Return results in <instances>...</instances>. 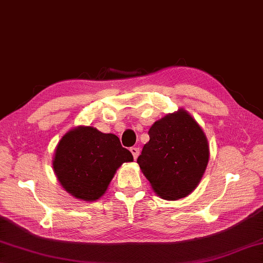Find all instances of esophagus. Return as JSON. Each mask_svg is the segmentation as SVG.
<instances>
[{"label":"esophagus","mask_w":263,"mask_h":263,"mask_svg":"<svg viewBox=\"0 0 263 263\" xmlns=\"http://www.w3.org/2000/svg\"><path fill=\"white\" fill-rule=\"evenodd\" d=\"M130 152H131V154L133 156V159L136 160L138 158L139 154H140V149L137 148V147H132V148H130Z\"/></svg>","instance_id":"esophagus-1"}]
</instances>
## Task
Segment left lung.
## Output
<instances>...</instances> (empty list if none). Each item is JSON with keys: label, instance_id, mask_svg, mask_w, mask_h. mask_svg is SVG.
Masks as SVG:
<instances>
[{"label": "left lung", "instance_id": "obj_1", "mask_svg": "<svg viewBox=\"0 0 263 263\" xmlns=\"http://www.w3.org/2000/svg\"><path fill=\"white\" fill-rule=\"evenodd\" d=\"M149 142L137 161L154 191L166 200L186 197L197 187L209 160L208 141L184 109L149 128Z\"/></svg>", "mask_w": 263, "mask_h": 263}]
</instances>
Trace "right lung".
Here are the masks:
<instances>
[{"mask_svg":"<svg viewBox=\"0 0 263 263\" xmlns=\"http://www.w3.org/2000/svg\"><path fill=\"white\" fill-rule=\"evenodd\" d=\"M133 156L120 139L91 126H79L61 139L53 160L62 186L77 199L95 201L105 193L116 170Z\"/></svg>","mask_w":263,"mask_h":263,"instance_id":"1","label":"right lung"}]
</instances>
